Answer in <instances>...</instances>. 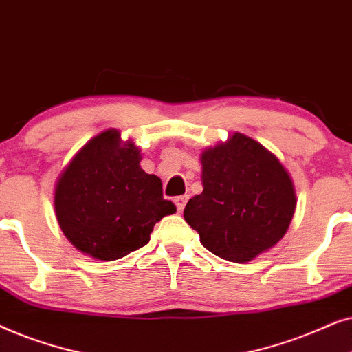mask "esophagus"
Segmentation results:
<instances>
[{"label": "esophagus", "instance_id": "obj_1", "mask_svg": "<svg viewBox=\"0 0 352 352\" xmlns=\"http://www.w3.org/2000/svg\"><path fill=\"white\" fill-rule=\"evenodd\" d=\"M186 201H187V197L186 195H179V197H175V204H176V208H177V211H181L184 210V206H186Z\"/></svg>", "mask_w": 352, "mask_h": 352}]
</instances>
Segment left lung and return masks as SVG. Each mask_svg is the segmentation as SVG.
Segmentation results:
<instances>
[{
	"instance_id": "1",
	"label": "left lung",
	"mask_w": 352,
	"mask_h": 352,
	"mask_svg": "<svg viewBox=\"0 0 352 352\" xmlns=\"http://www.w3.org/2000/svg\"><path fill=\"white\" fill-rule=\"evenodd\" d=\"M204 192L192 197L184 219L204 247L232 263H248L272 248L296 208L290 175L266 147L234 133L200 157Z\"/></svg>"
}]
</instances>
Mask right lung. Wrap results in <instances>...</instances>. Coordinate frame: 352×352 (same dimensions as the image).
Listing matches in <instances>:
<instances>
[{"instance_id":"obj_1","label":"right lung","mask_w":352,"mask_h":352,"mask_svg":"<svg viewBox=\"0 0 352 352\" xmlns=\"http://www.w3.org/2000/svg\"><path fill=\"white\" fill-rule=\"evenodd\" d=\"M141 151L107 129L80 148L60 173L56 218L76 250L115 261L148 243L163 216L176 213L162 181L142 170Z\"/></svg>"}]
</instances>
